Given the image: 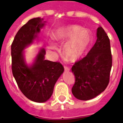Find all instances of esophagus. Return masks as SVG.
I'll list each match as a JSON object with an SVG mask.
<instances>
[{
  "label": "esophagus",
  "instance_id": "1",
  "mask_svg": "<svg viewBox=\"0 0 123 123\" xmlns=\"http://www.w3.org/2000/svg\"><path fill=\"white\" fill-rule=\"evenodd\" d=\"M64 69H65V71H69V69H70V68H69V67H68V66H64Z\"/></svg>",
  "mask_w": 123,
  "mask_h": 123
}]
</instances>
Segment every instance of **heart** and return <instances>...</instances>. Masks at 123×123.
Instances as JSON below:
<instances>
[{"label": "heart", "mask_w": 123, "mask_h": 123, "mask_svg": "<svg viewBox=\"0 0 123 123\" xmlns=\"http://www.w3.org/2000/svg\"><path fill=\"white\" fill-rule=\"evenodd\" d=\"M71 38L64 46L63 52L68 60L76 61L84 55L89 47L91 35L88 31L75 25L62 28L54 34V39L57 41H66ZM49 48L53 49L54 45L50 44Z\"/></svg>", "instance_id": "obj_1"}]
</instances>
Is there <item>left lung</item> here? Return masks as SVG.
Wrapping results in <instances>:
<instances>
[{
  "label": "left lung",
  "mask_w": 123,
  "mask_h": 123,
  "mask_svg": "<svg viewBox=\"0 0 123 123\" xmlns=\"http://www.w3.org/2000/svg\"><path fill=\"white\" fill-rule=\"evenodd\" d=\"M96 35V41L87 55L71 68L75 77L71 91L80 100H89L99 95L110 80L112 64L110 39L101 26L98 28Z\"/></svg>",
  "instance_id": "8db88e82"
}]
</instances>
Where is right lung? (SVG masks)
<instances>
[{"label": "right lung", "instance_id": "add662e5", "mask_svg": "<svg viewBox=\"0 0 123 123\" xmlns=\"http://www.w3.org/2000/svg\"><path fill=\"white\" fill-rule=\"evenodd\" d=\"M43 20L38 17L29 20L19 29L11 44L13 77L22 93L37 103L45 102L51 97L54 86L64 70L59 62L44 60V48L39 51L32 65L28 66L25 62L23 50L37 37L44 26Z\"/></svg>", "mask_w": 123, "mask_h": 123}]
</instances>
